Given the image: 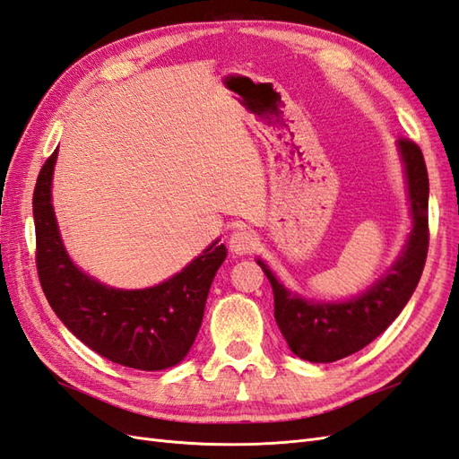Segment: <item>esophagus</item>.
<instances>
[{
  "instance_id": "1",
  "label": "esophagus",
  "mask_w": 459,
  "mask_h": 459,
  "mask_svg": "<svg viewBox=\"0 0 459 459\" xmlns=\"http://www.w3.org/2000/svg\"><path fill=\"white\" fill-rule=\"evenodd\" d=\"M256 247L255 233L249 230H238L231 233L230 238V249L235 255H251Z\"/></svg>"
}]
</instances>
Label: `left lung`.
<instances>
[{"instance_id": "left-lung-1", "label": "left lung", "mask_w": 459, "mask_h": 459, "mask_svg": "<svg viewBox=\"0 0 459 459\" xmlns=\"http://www.w3.org/2000/svg\"><path fill=\"white\" fill-rule=\"evenodd\" d=\"M405 164L413 230L402 256L363 295L345 303H308L288 291L258 260L274 291V316L290 350L313 363H332L357 353L386 330L410 301L429 253V173L411 139L398 141Z\"/></svg>"}]
</instances>
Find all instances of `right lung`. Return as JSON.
Here are the masks:
<instances>
[{"label":"right lung","instance_id":"right-lung-1","mask_svg":"<svg viewBox=\"0 0 459 459\" xmlns=\"http://www.w3.org/2000/svg\"><path fill=\"white\" fill-rule=\"evenodd\" d=\"M57 151L36 179L32 212L36 270L49 307L59 320L111 363L162 370L189 353L199 333L204 303L226 247L212 243L179 274L148 290L106 288L71 263L52 208V173Z\"/></svg>","mask_w":459,"mask_h":459}]
</instances>
